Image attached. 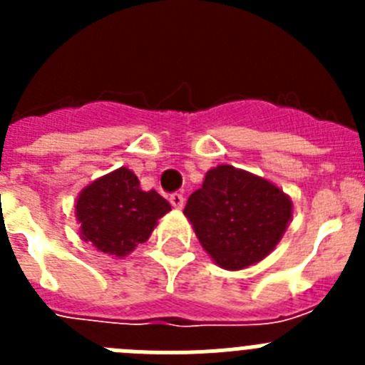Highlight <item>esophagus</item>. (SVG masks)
Listing matches in <instances>:
<instances>
[{
  "instance_id": "1",
  "label": "esophagus",
  "mask_w": 365,
  "mask_h": 365,
  "mask_svg": "<svg viewBox=\"0 0 365 365\" xmlns=\"http://www.w3.org/2000/svg\"><path fill=\"white\" fill-rule=\"evenodd\" d=\"M170 202H172L173 208L180 210V208H182V205H185V197H182V193H172V195H170Z\"/></svg>"
}]
</instances>
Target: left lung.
I'll list each match as a JSON object with an SVG mask.
<instances>
[{"label":"left lung","instance_id":"obj_1","mask_svg":"<svg viewBox=\"0 0 365 365\" xmlns=\"http://www.w3.org/2000/svg\"><path fill=\"white\" fill-rule=\"evenodd\" d=\"M294 205L279 186L230 164L206 172L185 215L215 265L243 270L272 252L289 228Z\"/></svg>","mask_w":365,"mask_h":365}]
</instances>
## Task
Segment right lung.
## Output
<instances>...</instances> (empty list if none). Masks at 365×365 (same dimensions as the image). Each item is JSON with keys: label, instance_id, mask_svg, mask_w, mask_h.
<instances>
[{"label": "right lung", "instance_id": "obj_1", "mask_svg": "<svg viewBox=\"0 0 365 365\" xmlns=\"http://www.w3.org/2000/svg\"><path fill=\"white\" fill-rule=\"evenodd\" d=\"M170 210V202L155 190L144 192L138 177L125 166L89 182L74 201L80 237L98 252L120 259L138 243H146Z\"/></svg>", "mask_w": 365, "mask_h": 365}]
</instances>
